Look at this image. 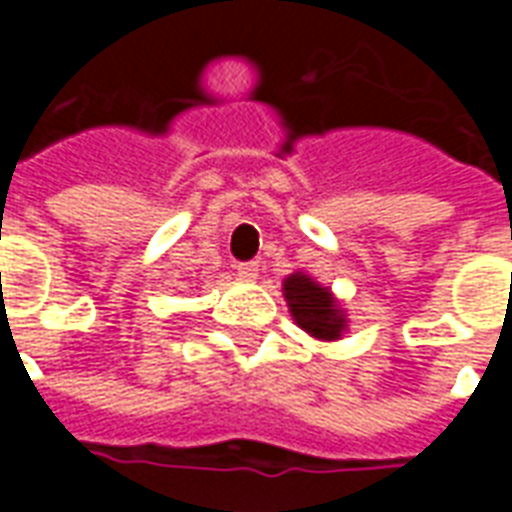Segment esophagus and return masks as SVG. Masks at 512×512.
I'll list each match as a JSON object with an SVG mask.
<instances>
[{
  "label": "esophagus",
  "instance_id": "1",
  "mask_svg": "<svg viewBox=\"0 0 512 512\" xmlns=\"http://www.w3.org/2000/svg\"><path fill=\"white\" fill-rule=\"evenodd\" d=\"M257 271H260V263H257V260H246V263H238V277L255 279Z\"/></svg>",
  "mask_w": 512,
  "mask_h": 512
}]
</instances>
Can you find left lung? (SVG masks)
I'll list each match as a JSON object with an SVG mask.
<instances>
[{
    "label": "left lung",
    "instance_id": "1",
    "mask_svg": "<svg viewBox=\"0 0 512 512\" xmlns=\"http://www.w3.org/2000/svg\"><path fill=\"white\" fill-rule=\"evenodd\" d=\"M285 299L293 312V321L312 337L337 340L345 329V318L337 310L332 293L312 282L307 274H290L285 279Z\"/></svg>",
    "mask_w": 512,
    "mask_h": 512
}]
</instances>
